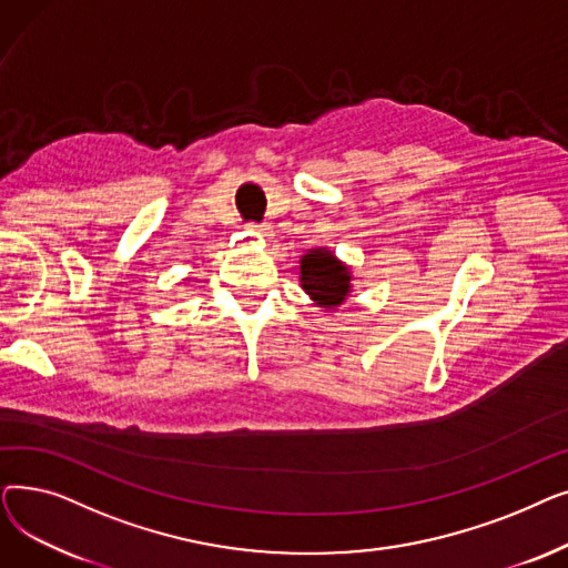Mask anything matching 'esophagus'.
Wrapping results in <instances>:
<instances>
[{"label":"esophagus","instance_id":"obj_1","mask_svg":"<svg viewBox=\"0 0 568 568\" xmlns=\"http://www.w3.org/2000/svg\"><path fill=\"white\" fill-rule=\"evenodd\" d=\"M246 227H248L251 232L260 234V236H272V227H268L266 223H248Z\"/></svg>","mask_w":568,"mask_h":568}]
</instances>
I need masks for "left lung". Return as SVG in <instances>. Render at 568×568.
<instances>
[{"instance_id": "left-lung-1", "label": "left lung", "mask_w": 568, "mask_h": 568, "mask_svg": "<svg viewBox=\"0 0 568 568\" xmlns=\"http://www.w3.org/2000/svg\"><path fill=\"white\" fill-rule=\"evenodd\" d=\"M302 285L320 306H341L349 292L347 266L329 251H311L302 260Z\"/></svg>"}]
</instances>
